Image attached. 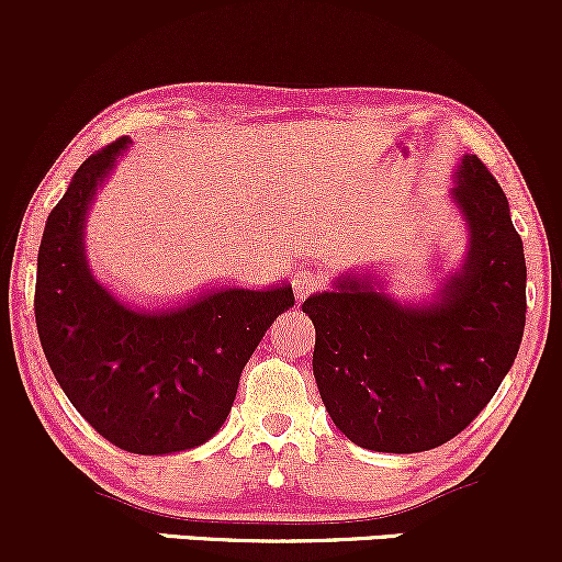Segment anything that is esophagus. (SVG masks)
I'll use <instances>...</instances> for the list:
<instances>
[{
  "instance_id": "1",
  "label": "esophagus",
  "mask_w": 562,
  "mask_h": 562,
  "mask_svg": "<svg viewBox=\"0 0 562 562\" xmlns=\"http://www.w3.org/2000/svg\"><path fill=\"white\" fill-rule=\"evenodd\" d=\"M322 285H325V277L314 272V269H299V272H293V290L299 301L308 299L312 293H317V290H322Z\"/></svg>"
}]
</instances>
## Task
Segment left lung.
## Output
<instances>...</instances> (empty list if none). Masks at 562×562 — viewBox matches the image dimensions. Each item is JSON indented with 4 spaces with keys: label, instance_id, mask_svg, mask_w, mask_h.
<instances>
[{
    "label": "left lung",
    "instance_id": "obj_1",
    "mask_svg": "<svg viewBox=\"0 0 562 562\" xmlns=\"http://www.w3.org/2000/svg\"><path fill=\"white\" fill-rule=\"evenodd\" d=\"M449 195L468 250L434 299L398 301L380 274L346 272L303 301L317 330L319 396L357 447L391 454L441 447L492 402L518 357L526 256L505 192L465 156Z\"/></svg>",
    "mask_w": 562,
    "mask_h": 562
}]
</instances>
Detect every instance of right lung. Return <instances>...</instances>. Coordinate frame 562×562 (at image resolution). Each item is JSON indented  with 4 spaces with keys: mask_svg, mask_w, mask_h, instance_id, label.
<instances>
[{
    "mask_svg": "<svg viewBox=\"0 0 562 562\" xmlns=\"http://www.w3.org/2000/svg\"><path fill=\"white\" fill-rule=\"evenodd\" d=\"M128 137L94 153L49 211L36 263V330L55 380L102 438L173 454L216 436L250 353L293 306L290 282L222 285L160 308L134 306L89 269L87 216Z\"/></svg>",
    "mask_w": 562,
    "mask_h": 562,
    "instance_id": "add662e5",
    "label": "right lung"
}]
</instances>
